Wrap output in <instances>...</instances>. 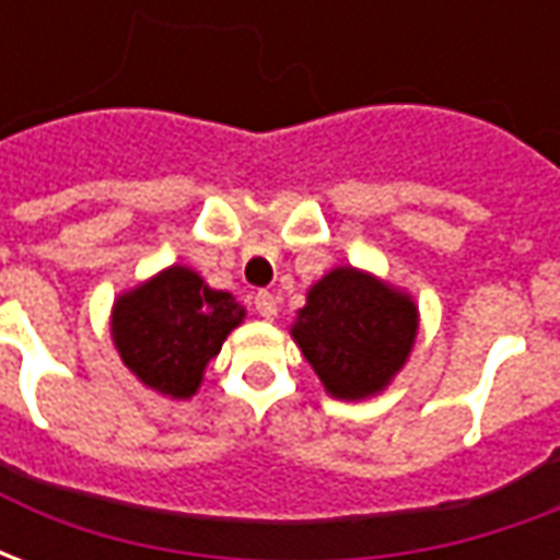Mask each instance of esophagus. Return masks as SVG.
<instances>
[{
	"mask_svg": "<svg viewBox=\"0 0 560 560\" xmlns=\"http://www.w3.org/2000/svg\"><path fill=\"white\" fill-rule=\"evenodd\" d=\"M255 308H257V315L267 317V320H272V317H276V312H279V303H276V296H272L269 291H257L255 293Z\"/></svg>",
	"mask_w": 560,
	"mask_h": 560,
	"instance_id": "esophagus-1",
	"label": "esophagus"
}]
</instances>
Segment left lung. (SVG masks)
Instances as JSON below:
<instances>
[{
    "mask_svg": "<svg viewBox=\"0 0 560 560\" xmlns=\"http://www.w3.org/2000/svg\"><path fill=\"white\" fill-rule=\"evenodd\" d=\"M417 324L420 315L408 293L363 269L336 267L312 284L291 336L329 396L360 401L399 375Z\"/></svg>",
    "mask_w": 560,
    "mask_h": 560,
    "instance_id": "obj_1",
    "label": "left lung"
}]
</instances>
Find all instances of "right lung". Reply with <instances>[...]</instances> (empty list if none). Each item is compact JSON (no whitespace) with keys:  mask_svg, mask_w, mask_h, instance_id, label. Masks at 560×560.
<instances>
[{"mask_svg":"<svg viewBox=\"0 0 560 560\" xmlns=\"http://www.w3.org/2000/svg\"><path fill=\"white\" fill-rule=\"evenodd\" d=\"M243 317L231 293L212 291L195 269L167 267L116 300L110 336L140 384L191 399L207 363Z\"/></svg>","mask_w":560,"mask_h":560,"instance_id":"add662e5","label":"right lung"}]
</instances>
